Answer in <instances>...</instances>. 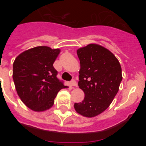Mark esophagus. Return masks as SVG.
<instances>
[{"instance_id": "obj_1", "label": "esophagus", "mask_w": 146, "mask_h": 146, "mask_svg": "<svg viewBox=\"0 0 146 146\" xmlns=\"http://www.w3.org/2000/svg\"><path fill=\"white\" fill-rule=\"evenodd\" d=\"M71 86H73V87H77V82H76V81L74 80H73L71 82Z\"/></svg>"}]
</instances>
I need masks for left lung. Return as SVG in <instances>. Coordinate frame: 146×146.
<instances>
[{
    "instance_id": "obj_1",
    "label": "left lung",
    "mask_w": 146,
    "mask_h": 146,
    "mask_svg": "<svg viewBox=\"0 0 146 146\" xmlns=\"http://www.w3.org/2000/svg\"><path fill=\"white\" fill-rule=\"evenodd\" d=\"M80 59L78 86L83 91L82 102L74 103L77 113L93 118L106 110L119 90L122 70L117 58L98 44H89L77 50Z\"/></svg>"
}]
</instances>
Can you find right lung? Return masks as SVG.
<instances>
[{"instance_id":"right-lung-1","label":"right lung","mask_w":146,"mask_h":146,"mask_svg":"<svg viewBox=\"0 0 146 146\" xmlns=\"http://www.w3.org/2000/svg\"><path fill=\"white\" fill-rule=\"evenodd\" d=\"M60 49L39 46L27 50L15 58L13 80L21 101L35 112L53 106L58 93L66 86L57 78L53 64Z\"/></svg>"}]
</instances>
